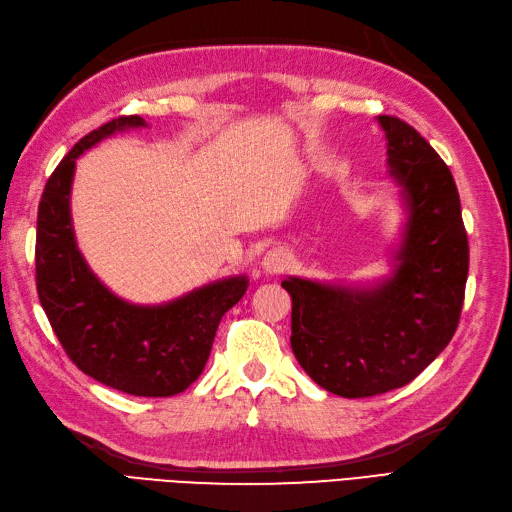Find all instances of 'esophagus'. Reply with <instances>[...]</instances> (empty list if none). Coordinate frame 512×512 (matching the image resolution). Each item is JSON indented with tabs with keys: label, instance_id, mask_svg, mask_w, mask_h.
<instances>
[{
	"label": "esophagus",
	"instance_id": "esophagus-1",
	"mask_svg": "<svg viewBox=\"0 0 512 512\" xmlns=\"http://www.w3.org/2000/svg\"><path fill=\"white\" fill-rule=\"evenodd\" d=\"M289 260H291V256L287 249L276 247V249H269V252L263 256V263H260V267H263L265 274L274 276V274H280V271L289 265Z\"/></svg>",
	"mask_w": 512,
	"mask_h": 512
}]
</instances>
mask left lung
Segmentation results:
<instances>
[{
	"instance_id": "1",
	"label": "left lung",
	"mask_w": 512,
	"mask_h": 512,
	"mask_svg": "<svg viewBox=\"0 0 512 512\" xmlns=\"http://www.w3.org/2000/svg\"><path fill=\"white\" fill-rule=\"evenodd\" d=\"M405 223L392 274L372 287L282 280L291 295V348L304 372L344 399L416 379L451 342L469 274V241L451 170L410 124L379 116Z\"/></svg>"
}]
</instances>
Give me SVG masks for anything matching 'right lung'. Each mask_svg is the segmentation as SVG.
<instances>
[{
	"mask_svg": "<svg viewBox=\"0 0 512 512\" xmlns=\"http://www.w3.org/2000/svg\"><path fill=\"white\" fill-rule=\"evenodd\" d=\"M142 127L140 116L102 124L54 168L39 201L37 291L67 357L85 374L133 396H175L199 379L221 317L243 298L249 280L230 276L164 304H133L89 269L72 225L76 160L109 135Z\"/></svg>",
	"mask_w": 512,
	"mask_h": 512,
	"instance_id": "add662e5",
	"label": "right lung"
}]
</instances>
